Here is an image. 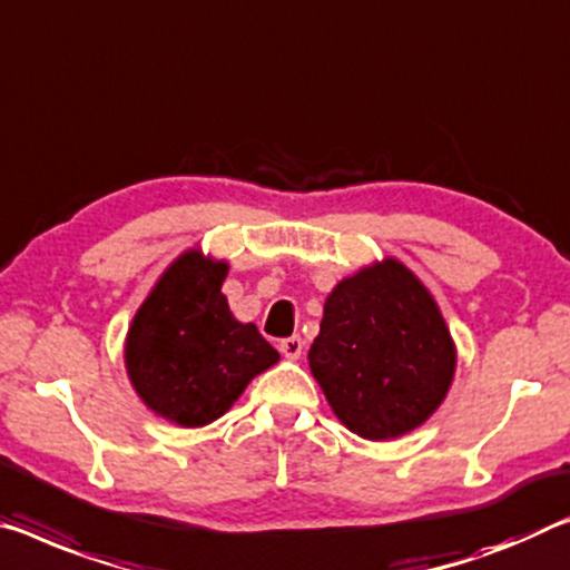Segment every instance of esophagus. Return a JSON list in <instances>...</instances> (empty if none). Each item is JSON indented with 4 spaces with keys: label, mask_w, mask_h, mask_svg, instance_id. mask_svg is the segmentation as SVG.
<instances>
[{
    "label": "esophagus",
    "mask_w": 570,
    "mask_h": 570,
    "mask_svg": "<svg viewBox=\"0 0 570 570\" xmlns=\"http://www.w3.org/2000/svg\"><path fill=\"white\" fill-rule=\"evenodd\" d=\"M278 350H282V355L286 360H299L304 352V340L299 337V334H294V337H286L278 342Z\"/></svg>",
    "instance_id": "esophagus-1"
}]
</instances>
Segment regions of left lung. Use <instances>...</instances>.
I'll list each match as a JSON object with an SVG mask.
<instances>
[{
	"label": "left lung",
	"mask_w": 570,
	"mask_h": 570,
	"mask_svg": "<svg viewBox=\"0 0 570 570\" xmlns=\"http://www.w3.org/2000/svg\"><path fill=\"white\" fill-rule=\"evenodd\" d=\"M309 370L352 433L391 441L444 403L456 345L429 288L387 256L332 288Z\"/></svg>",
	"instance_id": "obj_1"
}]
</instances>
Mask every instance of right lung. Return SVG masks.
Wrapping results in <instances>:
<instances>
[{
    "instance_id": "right-lung-1",
    "label": "right lung",
    "mask_w": 570,
    "mask_h": 570,
    "mask_svg": "<svg viewBox=\"0 0 570 570\" xmlns=\"http://www.w3.org/2000/svg\"><path fill=\"white\" fill-rule=\"evenodd\" d=\"M228 264L189 248L177 256L126 332L129 381L151 413L183 429L220 419L253 377L278 363L256 324L233 317Z\"/></svg>"
}]
</instances>
